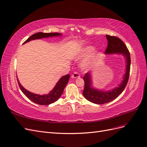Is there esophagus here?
I'll list each match as a JSON object with an SVG mask.
<instances>
[{"label":"esophagus","mask_w":147,"mask_h":147,"mask_svg":"<svg viewBox=\"0 0 147 147\" xmlns=\"http://www.w3.org/2000/svg\"><path fill=\"white\" fill-rule=\"evenodd\" d=\"M78 77H80V74L78 72H74L72 75V78H77Z\"/></svg>","instance_id":"34e87169"}]
</instances>
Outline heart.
<instances>
[{
	"instance_id": "heart-1",
	"label": "heart",
	"mask_w": 147,
	"mask_h": 147,
	"mask_svg": "<svg viewBox=\"0 0 147 147\" xmlns=\"http://www.w3.org/2000/svg\"><path fill=\"white\" fill-rule=\"evenodd\" d=\"M94 47L91 46V45H88V46H85L77 52L76 55H75V57L78 59H82L83 57H85L89 55L90 53L91 52L92 53L90 55L88 56L87 58L84 61L83 63V66L84 68H90V67L94 64L95 63V61L97 59V53L96 51L92 52L93 50H94Z\"/></svg>"
}]
</instances>
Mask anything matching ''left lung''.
<instances>
[{
  "mask_svg": "<svg viewBox=\"0 0 147 147\" xmlns=\"http://www.w3.org/2000/svg\"><path fill=\"white\" fill-rule=\"evenodd\" d=\"M108 40V45L105 51V54H121L125 57L126 61V72L123 76L121 83L118 84V87L115 88L109 91L99 90L92 86L91 74L87 72L83 77L84 82V88L83 94L85 98L96 104H104L113 100L118 97L123 91L127 83L129 77L131 57L130 53L125 44L121 39L117 37L110 36L106 35Z\"/></svg>",
  "mask_w": 147,
  "mask_h": 147,
  "instance_id": "8db88e82",
  "label": "left lung"
}]
</instances>
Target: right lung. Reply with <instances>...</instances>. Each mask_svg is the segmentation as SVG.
<instances>
[{
	"mask_svg": "<svg viewBox=\"0 0 147 147\" xmlns=\"http://www.w3.org/2000/svg\"><path fill=\"white\" fill-rule=\"evenodd\" d=\"M62 34L60 33H43V32H38L32 35L28 38L24 42V43H27L30 40L35 39H40L42 38H47V37H56V36H61ZM70 78V75L67 74L64 76L62 77L57 82L54 88L48 94L44 95H39L34 94V93L28 91L21 85L20 84L18 79L17 78L18 83L19 86L21 89V90L24 93V94L28 97L29 99L35 104H37L42 105H46L54 103L59 97L61 96L63 92H64V89L67 84Z\"/></svg>",
	"mask_w": 147,
	"mask_h": 147,
	"instance_id": "1",
	"label": "right lung"
}]
</instances>
